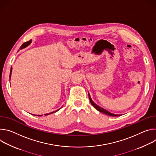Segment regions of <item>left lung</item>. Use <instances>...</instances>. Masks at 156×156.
I'll return each mask as SVG.
<instances>
[{
    "label": "left lung",
    "mask_w": 156,
    "mask_h": 156,
    "mask_svg": "<svg viewBox=\"0 0 156 156\" xmlns=\"http://www.w3.org/2000/svg\"><path fill=\"white\" fill-rule=\"evenodd\" d=\"M88 94H89V100H90V103H91L92 105V106H93L95 109H97L98 112H101V113H104V114H105V115H107L111 116H121V115H116V114H113V113H110V112H109L108 111L106 110L105 109H104V108H103L100 107V106H98V105H97L95 103H94V102L93 101V100H92V98H91V97H90V94H89V93H88Z\"/></svg>",
    "instance_id": "1"
}]
</instances>
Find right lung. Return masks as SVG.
<instances>
[{"instance_id":"1","label":"right lung","mask_w":156,"mask_h":156,"mask_svg":"<svg viewBox=\"0 0 156 156\" xmlns=\"http://www.w3.org/2000/svg\"><path fill=\"white\" fill-rule=\"evenodd\" d=\"M31 40H30V41H27V42H25V43H24L22 46H21V47L20 48V49H23V48H26V47H27L28 45H30V44H31ZM12 67H11V69H10V77H11V74H12ZM62 108V107H61ZM61 108H59V109H58V110H56V111H55V112H51V113H46V114H44V115L46 116V115H49V114H51V113H56V112H58V110H59ZM36 116H42V115H36Z\"/></svg>"}]
</instances>
